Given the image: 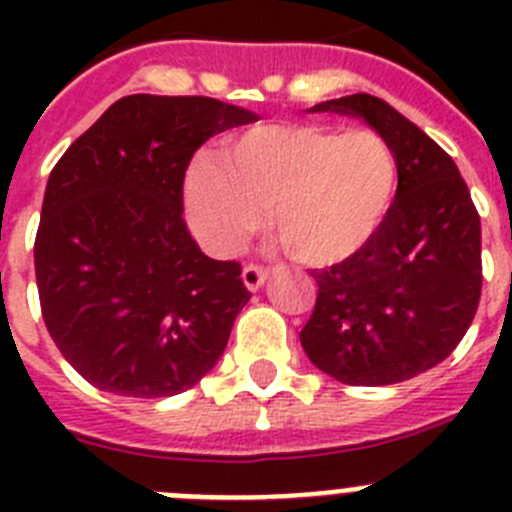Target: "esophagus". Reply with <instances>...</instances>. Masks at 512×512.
I'll list each match as a JSON object with an SVG mask.
<instances>
[{
	"mask_svg": "<svg viewBox=\"0 0 512 512\" xmlns=\"http://www.w3.org/2000/svg\"><path fill=\"white\" fill-rule=\"evenodd\" d=\"M266 279H269V269H266V266L246 264V269H243V284H246L251 292H256Z\"/></svg>",
	"mask_w": 512,
	"mask_h": 512,
	"instance_id": "1",
	"label": "esophagus"
}]
</instances>
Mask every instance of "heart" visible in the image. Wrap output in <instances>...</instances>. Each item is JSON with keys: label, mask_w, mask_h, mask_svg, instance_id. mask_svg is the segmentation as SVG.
<instances>
[{"label": "heart", "mask_w": 512, "mask_h": 512, "mask_svg": "<svg viewBox=\"0 0 512 512\" xmlns=\"http://www.w3.org/2000/svg\"><path fill=\"white\" fill-rule=\"evenodd\" d=\"M395 148L374 130L264 125L235 140L223 164L189 169L187 205L197 233L230 253L271 212L284 251L307 266L346 261L372 241L397 197Z\"/></svg>", "instance_id": "b5f03b06"}]
</instances>
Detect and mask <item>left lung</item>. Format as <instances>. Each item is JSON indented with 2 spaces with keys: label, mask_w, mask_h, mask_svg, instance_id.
Returning <instances> with one entry per match:
<instances>
[{
  "label": "left lung",
  "mask_w": 512,
  "mask_h": 512,
  "mask_svg": "<svg viewBox=\"0 0 512 512\" xmlns=\"http://www.w3.org/2000/svg\"><path fill=\"white\" fill-rule=\"evenodd\" d=\"M366 120L395 148L400 184L372 241L315 269L318 300L300 333L320 372L379 387L428 372L459 346L482 295V228L454 158L395 107L348 94L312 112Z\"/></svg>",
  "instance_id": "obj_1"
}]
</instances>
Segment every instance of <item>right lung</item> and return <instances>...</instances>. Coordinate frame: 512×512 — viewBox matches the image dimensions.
I'll list each match as a JSON object with an SVG mask.
<instances>
[{
	"instance_id": "obj_1",
	"label": "right lung",
	"mask_w": 512,
	"mask_h": 512,
	"mask_svg": "<svg viewBox=\"0 0 512 512\" xmlns=\"http://www.w3.org/2000/svg\"><path fill=\"white\" fill-rule=\"evenodd\" d=\"M253 120L212 97L130 94L53 166L35 235L40 310L97 390L179 395L228 346L251 292L238 261L192 241L184 174L207 138Z\"/></svg>"
}]
</instances>
